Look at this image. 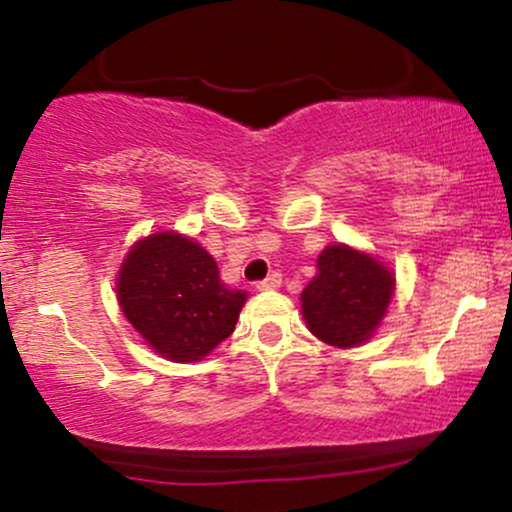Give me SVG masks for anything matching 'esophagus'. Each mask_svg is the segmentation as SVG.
Listing matches in <instances>:
<instances>
[{"instance_id":"obj_1","label":"esophagus","mask_w":512,"mask_h":512,"mask_svg":"<svg viewBox=\"0 0 512 512\" xmlns=\"http://www.w3.org/2000/svg\"><path fill=\"white\" fill-rule=\"evenodd\" d=\"M279 286H281V274L274 272V274H269L264 281H260V284H257V291H274V289H279Z\"/></svg>"}]
</instances>
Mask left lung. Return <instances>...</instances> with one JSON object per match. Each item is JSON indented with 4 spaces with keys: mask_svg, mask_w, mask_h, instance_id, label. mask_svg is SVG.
Instances as JSON below:
<instances>
[{
    "mask_svg": "<svg viewBox=\"0 0 512 512\" xmlns=\"http://www.w3.org/2000/svg\"><path fill=\"white\" fill-rule=\"evenodd\" d=\"M395 296V274L370 252L327 245L315 279L301 293L303 320L320 342L337 349L366 344Z\"/></svg>",
    "mask_w": 512,
    "mask_h": 512,
    "instance_id": "obj_1",
    "label": "left lung"
}]
</instances>
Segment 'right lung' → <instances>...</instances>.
Returning <instances> with one entry per match:
<instances>
[{"mask_svg": "<svg viewBox=\"0 0 512 512\" xmlns=\"http://www.w3.org/2000/svg\"><path fill=\"white\" fill-rule=\"evenodd\" d=\"M127 322L175 363L202 361L236 330L248 293L228 289L202 245L175 231L151 233L129 248L115 281Z\"/></svg>", "mask_w": 512, "mask_h": 512, "instance_id": "1", "label": "right lung"}]
</instances>
